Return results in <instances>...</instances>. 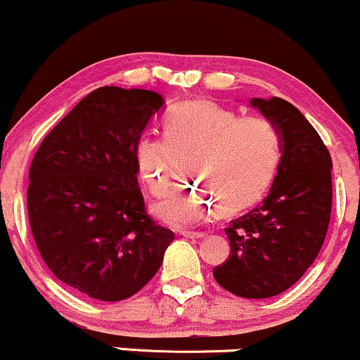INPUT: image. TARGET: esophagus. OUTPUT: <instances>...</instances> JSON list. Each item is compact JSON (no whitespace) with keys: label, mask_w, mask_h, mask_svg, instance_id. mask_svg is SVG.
<instances>
[{"label":"esophagus","mask_w":360,"mask_h":360,"mask_svg":"<svg viewBox=\"0 0 360 360\" xmlns=\"http://www.w3.org/2000/svg\"><path fill=\"white\" fill-rule=\"evenodd\" d=\"M205 235H206L205 232H189V230L183 232V237H186V238H203Z\"/></svg>","instance_id":"obj_1"}]
</instances>
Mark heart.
Listing matches in <instances>:
<instances>
[{
  "label": "heart",
  "instance_id": "b5f03b06",
  "mask_svg": "<svg viewBox=\"0 0 360 360\" xmlns=\"http://www.w3.org/2000/svg\"><path fill=\"white\" fill-rule=\"evenodd\" d=\"M194 152L193 179L203 186L177 189L154 205L155 217L176 229L206 220L218 206L235 213L259 201L278 172L281 135L262 115L240 117L212 101L181 103L164 120V135L143 134L135 146L139 172L148 191L166 194L177 154Z\"/></svg>",
  "mask_w": 360,
  "mask_h": 360
}]
</instances>
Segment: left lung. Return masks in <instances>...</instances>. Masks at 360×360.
<instances>
[{
	"label": "left lung",
	"mask_w": 360,
	"mask_h": 360,
	"mask_svg": "<svg viewBox=\"0 0 360 360\" xmlns=\"http://www.w3.org/2000/svg\"><path fill=\"white\" fill-rule=\"evenodd\" d=\"M281 135V162L262 203L225 229L230 255L213 269L223 289L262 300L291 288L315 262L332 212V157L298 108L252 98Z\"/></svg>",
	"instance_id": "left-lung-1"
}]
</instances>
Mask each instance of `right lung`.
I'll use <instances>...</instances> for the list:
<instances>
[{
	"instance_id": "1",
	"label": "right lung",
	"mask_w": 360,
	"mask_h": 360,
	"mask_svg": "<svg viewBox=\"0 0 360 360\" xmlns=\"http://www.w3.org/2000/svg\"><path fill=\"white\" fill-rule=\"evenodd\" d=\"M164 100L103 86L49 131L28 171V221L57 279L100 301L134 296L174 240L146 212L135 146Z\"/></svg>"
}]
</instances>
